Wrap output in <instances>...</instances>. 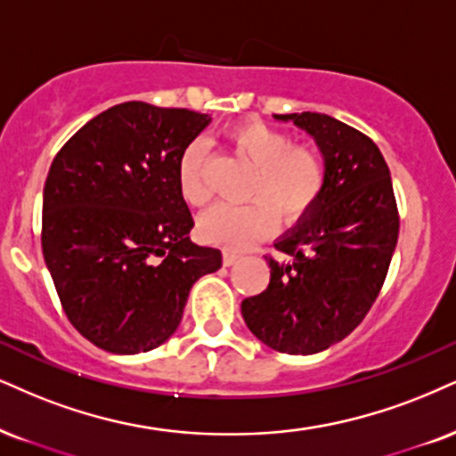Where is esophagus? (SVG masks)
<instances>
[{
    "mask_svg": "<svg viewBox=\"0 0 456 456\" xmlns=\"http://www.w3.org/2000/svg\"><path fill=\"white\" fill-rule=\"evenodd\" d=\"M239 260H240V256L234 254V251H230V249L224 251V266H234Z\"/></svg>",
    "mask_w": 456,
    "mask_h": 456,
    "instance_id": "obj_1",
    "label": "esophagus"
}]
</instances>
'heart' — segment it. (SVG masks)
<instances>
[{
	"label": "heart",
	"instance_id": "obj_1",
	"mask_svg": "<svg viewBox=\"0 0 456 456\" xmlns=\"http://www.w3.org/2000/svg\"><path fill=\"white\" fill-rule=\"evenodd\" d=\"M228 145L256 168L243 205H217L200 217L199 232L226 249H247L277 228V216L296 224L317 205L325 185L323 156L260 120H245L228 128ZM207 150L192 142L179 159L177 177L183 199L207 205L211 188L205 175Z\"/></svg>",
	"mask_w": 456,
	"mask_h": 456
}]
</instances>
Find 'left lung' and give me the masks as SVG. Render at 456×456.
<instances>
[{"label":"left lung","instance_id":"obj_1","mask_svg":"<svg viewBox=\"0 0 456 456\" xmlns=\"http://www.w3.org/2000/svg\"><path fill=\"white\" fill-rule=\"evenodd\" d=\"M317 143L325 185L317 205L266 256L271 283L240 313L257 340L289 355H313L346 338L372 308L397 245L400 216L389 167L376 143L325 114H274Z\"/></svg>","mask_w":456,"mask_h":456}]
</instances>
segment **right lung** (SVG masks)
<instances>
[{"mask_svg":"<svg viewBox=\"0 0 456 456\" xmlns=\"http://www.w3.org/2000/svg\"><path fill=\"white\" fill-rule=\"evenodd\" d=\"M207 114L128 101L61 148L44 185L42 251L61 305L94 346L134 355L175 334L192 285L222 251L190 240L183 150Z\"/></svg>","mask_w":456,"mask_h":456,"instance_id":"add662e5","label":"right lung"}]
</instances>
